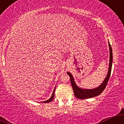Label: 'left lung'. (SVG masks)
I'll return each mask as SVG.
<instances>
[{
  "label": "left lung",
  "instance_id": "1",
  "mask_svg": "<svg viewBox=\"0 0 124 124\" xmlns=\"http://www.w3.org/2000/svg\"><path fill=\"white\" fill-rule=\"evenodd\" d=\"M108 46L109 49V68L108 70L107 75L104 80L103 83L97 87L94 88V89H82V88L79 87L77 86V85L75 83V80L72 75L70 72H67V74L70 76L71 85H72V89H73L74 94L76 98H78L79 99H89V98L99 96L100 94L107 85L109 77L111 75V68H112V48L108 41Z\"/></svg>",
  "mask_w": 124,
  "mask_h": 124
}]
</instances>
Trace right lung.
Wrapping results in <instances>:
<instances>
[{
	"instance_id": "add662e5",
	"label": "right lung",
	"mask_w": 124,
	"mask_h": 124,
	"mask_svg": "<svg viewBox=\"0 0 124 124\" xmlns=\"http://www.w3.org/2000/svg\"><path fill=\"white\" fill-rule=\"evenodd\" d=\"M55 87L54 88V91H53V93H52V96H51V97L49 98V99H48V100H47L44 101L42 102V103H50L51 101H52L54 99V94H55Z\"/></svg>"
}]
</instances>
